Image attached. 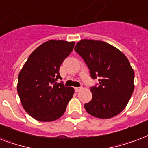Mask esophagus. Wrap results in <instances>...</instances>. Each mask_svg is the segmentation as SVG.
I'll list each match as a JSON object with an SVG mask.
<instances>
[{"label": "esophagus", "mask_w": 148, "mask_h": 148, "mask_svg": "<svg viewBox=\"0 0 148 148\" xmlns=\"http://www.w3.org/2000/svg\"><path fill=\"white\" fill-rule=\"evenodd\" d=\"M82 89V87H76V88H74V91H75L76 92H80Z\"/></svg>", "instance_id": "esophagus-1"}]
</instances>
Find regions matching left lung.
<instances>
[{
	"mask_svg": "<svg viewBox=\"0 0 148 148\" xmlns=\"http://www.w3.org/2000/svg\"><path fill=\"white\" fill-rule=\"evenodd\" d=\"M99 84L91 88L92 99L84 105L89 114L109 119L120 113L134 90V72L120 50L99 40L82 39L74 47Z\"/></svg>",
	"mask_w": 148,
	"mask_h": 148,
	"instance_id": "1",
	"label": "left lung"
}]
</instances>
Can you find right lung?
I'll return each instance as SVG.
<instances>
[{
	"label": "right lung",
	"mask_w": 148,
	"mask_h": 148,
	"mask_svg": "<svg viewBox=\"0 0 148 148\" xmlns=\"http://www.w3.org/2000/svg\"><path fill=\"white\" fill-rule=\"evenodd\" d=\"M74 42L49 40L35 49L18 74L17 91L24 109L41 122L54 121L63 116L74 95L65 87L60 66L74 49Z\"/></svg>",
	"instance_id": "add662e5"
}]
</instances>
